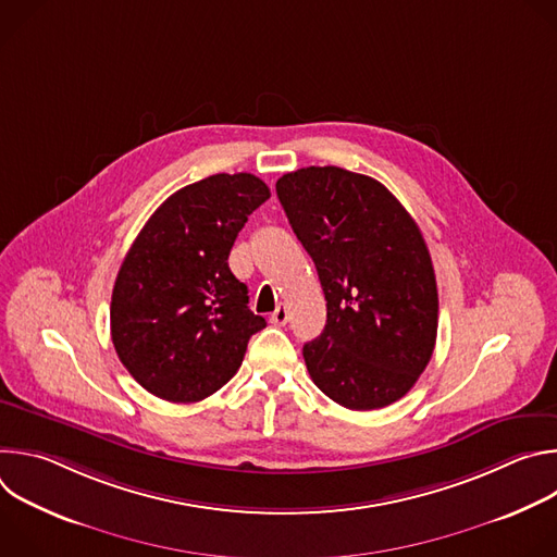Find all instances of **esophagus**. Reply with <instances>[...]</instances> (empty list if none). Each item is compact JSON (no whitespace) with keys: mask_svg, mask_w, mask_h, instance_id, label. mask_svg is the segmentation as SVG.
I'll return each mask as SVG.
<instances>
[{"mask_svg":"<svg viewBox=\"0 0 557 557\" xmlns=\"http://www.w3.org/2000/svg\"><path fill=\"white\" fill-rule=\"evenodd\" d=\"M286 322H288V308L280 304V306L273 310V314H271V324H275V326H286Z\"/></svg>","mask_w":557,"mask_h":557,"instance_id":"34e87169","label":"esophagus"}]
</instances>
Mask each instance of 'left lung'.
<instances>
[{"label":"left lung","instance_id":"8db88e82","mask_svg":"<svg viewBox=\"0 0 557 557\" xmlns=\"http://www.w3.org/2000/svg\"><path fill=\"white\" fill-rule=\"evenodd\" d=\"M275 189L326 297V326L304 344L310 379L348 410L399 401L430 363L438 329L421 228L379 181L342 168H301Z\"/></svg>","mask_w":557,"mask_h":557}]
</instances>
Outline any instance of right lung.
Wrapping results in <instances>:
<instances>
[{
    "mask_svg": "<svg viewBox=\"0 0 557 557\" xmlns=\"http://www.w3.org/2000/svg\"><path fill=\"white\" fill-rule=\"evenodd\" d=\"M269 198L253 174H215L172 194L136 235L114 282L110 329L121 363L158 399H207L267 326L228 253Z\"/></svg>",
    "mask_w": 557,
    "mask_h": 557,
    "instance_id": "add662e5",
    "label": "right lung"
}]
</instances>
